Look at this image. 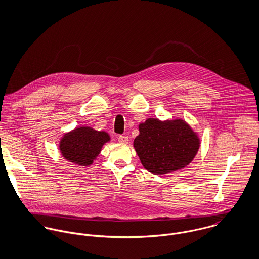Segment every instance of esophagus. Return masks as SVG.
Segmentation results:
<instances>
[{
    "instance_id": "34e87169",
    "label": "esophagus",
    "mask_w": 259,
    "mask_h": 259,
    "mask_svg": "<svg viewBox=\"0 0 259 259\" xmlns=\"http://www.w3.org/2000/svg\"><path fill=\"white\" fill-rule=\"evenodd\" d=\"M117 140L120 144H127L128 143V138L126 136H119Z\"/></svg>"
}]
</instances>
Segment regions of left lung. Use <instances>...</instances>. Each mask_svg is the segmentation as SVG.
Returning a JSON list of instances; mask_svg holds the SVG:
<instances>
[{
	"instance_id": "obj_1",
	"label": "left lung",
	"mask_w": 259,
	"mask_h": 259,
	"mask_svg": "<svg viewBox=\"0 0 259 259\" xmlns=\"http://www.w3.org/2000/svg\"><path fill=\"white\" fill-rule=\"evenodd\" d=\"M139 131L134 148L144 167L154 175L184 168L192 161L200 146L196 133L180 118L165 121L148 118L140 123Z\"/></svg>"
}]
</instances>
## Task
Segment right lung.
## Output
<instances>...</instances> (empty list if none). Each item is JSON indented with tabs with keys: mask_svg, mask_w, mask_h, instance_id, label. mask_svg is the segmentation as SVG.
<instances>
[{
	"mask_svg": "<svg viewBox=\"0 0 259 259\" xmlns=\"http://www.w3.org/2000/svg\"><path fill=\"white\" fill-rule=\"evenodd\" d=\"M111 141L106 132H98L90 126H78L63 136L59 148L67 160L88 166L100 154L104 145Z\"/></svg>",
	"mask_w": 259,
	"mask_h": 259,
	"instance_id": "right-lung-1",
	"label": "right lung"
}]
</instances>
